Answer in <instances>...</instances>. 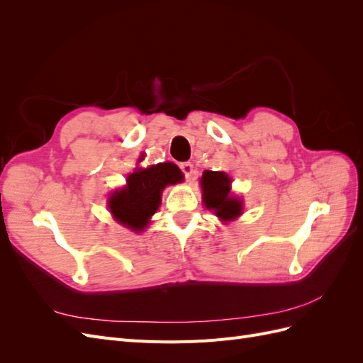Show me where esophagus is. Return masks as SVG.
Here are the masks:
<instances>
[{
  "label": "esophagus",
  "mask_w": 363,
  "mask_h": 363,
  "mask_svg": "<svg viewBox=\"0 0 363 363\" xmlns=\"http://www.w3.org/2000/svg\"><path fill=\"white\" fill-rule=\"evenodd\" d=\"M180 168H182V172L184 174V179L191 180L192 174H194V164L191 162H184L180 164Z\"/></svg>",
  "instance_id": "34e87169"
}]
</instances>
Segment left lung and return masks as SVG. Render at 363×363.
Here are the masks:
<instances>
[{"mask_svg": "<svg viewBox=\"0 0 363 363\" xmlns=\"http://www.w3.org/2000/svg\"><path fill=\"white\" fill-rule=\"evenodd\" d=\"M203 203L213 211L221 221H233L242 215V200L232 195V180L228 175L221 171H204L201 177Z\"/></svg>", "mask_w": 363, "mask_h": 363, "instance_id": "obj_1", "label": "left lung"}]
</instances>
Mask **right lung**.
Returning a JSON list of instances; mask_svg holds the SVG:
<instances>
[{
  "mask_svg": "<svg viewBox=\"0 0 363 363\" xmlns=\"http://www.w3.org/2000/svg\"><path fill=\"white\" fill-rule=\"evenodd\" d=\"M183 180L182 171L174 163H157L148 168H136L128 174L127 184L115 191L107 200L115 221L130 228L131 232H142L150 218L157 212L162 191L168 184Z\"/></svg>",
  "mask_w": 363,
  "mask_h": 363,
  "instance_id": "obj_1",
  "label": "right lung"
}]
</instances>
